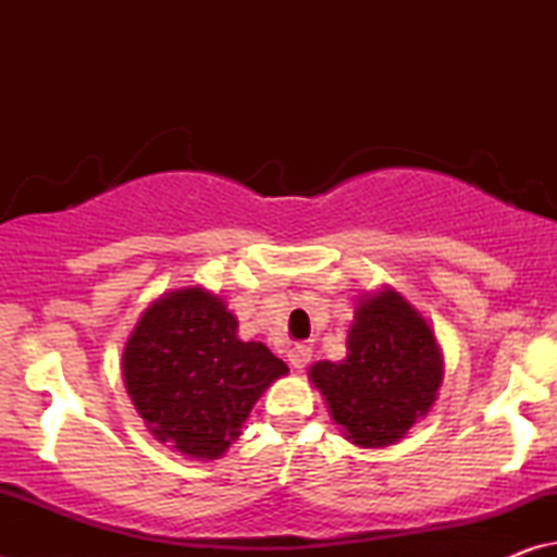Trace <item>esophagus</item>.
I'll list each match as a JSON object with an SVG mask.
<instances>
[{"label":"esophagus","instance_id":"34e87169","mask_svg":"<svg viewBox=\"0 0 557 557\" xmlns=\"http://www.w3.org/2000/svg\"><path fill=\"white\" fill-rule=\"evenodd\" d=\"M287 358H289V363H292V369H297V371H305L307 366H309V361H312V348H309L307 344H295L287 351Z\"/></svg>","mask_w":557,"mask_h":557}]
</instances>
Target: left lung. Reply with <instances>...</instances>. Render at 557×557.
Returning <instances> with one entry per match:
<instances>
[{
    "label": "left lung",
    "mask_w": 557,
    "mask_h": 557,
    "mask_svg": "<svg viewBox=\"0 0 557 557\" xmlns=\"http://www.w3.org/2000/svg\"><path fill=\"white\" fill-rule=\"evenodd\" d=\"M309 379L354 445L388 447L435 403L442 356L425 319L385 289L358 305L344 361H319Z\"/></svg>",
    "instance_id": "8db88e82"
}]
</instances>
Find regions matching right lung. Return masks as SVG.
<instances>
[{
	"instance_id": "1",
	"label": "right lung",
	"mask_w": 557,
	"mask_h": 557,
	"mask_svg": "<svg viewBox=\"0 0 557 557\" xmlns=\"http://www.w3.org/2000/svg\"><path fill=\"white\" fill-rule=\"evenodd\" d=\"M201 287L169 292L139 319L122 354L125 385L149 432L188 457L215 459L272 381L289 369Z\"/></svg>"
}]
</instances>
